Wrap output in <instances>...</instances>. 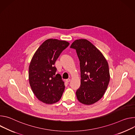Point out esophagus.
I'll use <instances>...</instances> for the list:
<instances>
[{
  "label": "esophagus",
  "instance_id": "34e87169",
  "mask_svg": "<svg viewBox=\"0 0 135 135\" xmlns=\"http://www.w3.org/2000/svg\"><path fill=\"white\" fill-rule=\"evenodd\" d=\"M70 79H66L65 80V81L66 82V83H69V82H70Z\"/></svg>",
  "mask_w": 135,
  "mask_h": 135
}]
</instances>
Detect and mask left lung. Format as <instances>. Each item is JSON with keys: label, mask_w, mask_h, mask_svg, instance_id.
I'll return each instance as SVG.
<instances>
[{"label": "left lung", "mask_w": 135, "mask_h": 135, "mask_svg": "<svg viewBox=\"0 0 135 135\" xmlns=\"http://www.w3.org/2000/svg\"><path fill=\"white\" fill-rule=\"evenodd\" d=\"M76 49L80 61L81 84L76 91L78 101L89 105L102 98L110 80L109 66L101 51L86 39L74 41L70 46Z\"/></svg>", "instance_id": "1"}]
</instances>
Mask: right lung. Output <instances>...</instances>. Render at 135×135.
Instances as JSON below:
<instances>
[{"label":"right lung","instance_id":"add662e5","mask_svg":"<svg viewBox=\"0 0 135 135\" xmlns=\"http://www.w3.org/2000/svg\"><path fill=\"white\" fill-rule=\"evenodd\" d=\"M70 43L50 38L45 41L33 55L29 66V82L36 98L46 104L61 99L65 89L62 77L56 73L55 62Z\"/></svg>","mask_w":135,"mask_h":135}]
</instances>
